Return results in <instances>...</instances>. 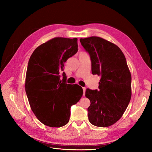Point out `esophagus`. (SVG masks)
Masks as SVG:
<instances>
[{"label": "esophagus", "instance_id": "esophagus-1", "mask_svg": "<svg viewBox=\"0 0 152 152\" xmlns=\"http://www.w3.org/2000/svg\"><path fill=\"white\" fill-rule=\"evenodd\" d=\"M82 89H83V96H84V95H85V92H86V87H82Z\"/></svg>", "mask_w": 152, "mask_h": 152}]
</instances>
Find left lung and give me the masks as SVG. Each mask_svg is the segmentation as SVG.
Listing matches in <instances>:
<instances>
[{
	"mask_svg": "<svg viewBox=\"0 0 152 152\" xmlns=\"http://www.w3.org/2000/svg\"><path fill=\"white\" fill-rule=\"evenodd\" d=\"M89 54L93 75L101 77L98 89H87L86 96L91 124L108 127L117 122L126 111L131 98V75L126 59L117 45L98 37L80 39Z\"/></svg>",
	"mask_w": 152,
	"mask_h": 152,
	"instance_id": "obj_1",
	"label": "left lung"
}]
</instances>
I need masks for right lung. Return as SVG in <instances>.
Listing matches in <instances>:
<instances>
[{"label": "right lung", "mask_w": 152, "mask_h": 152, "mask_svg": "<svg viewBox=\"0 0 152 152\" xmlns=\"http://www.w3.org/2000/svg\"><path fill=\"white\" fill-rule=\"evenodd\" d=\"M77 51V38L56 37L39 45L30 58L25 91L31 110L45 126L66 125L71 107L83 94L79 85L66 84V76L63 72L64 63Z\"/></svg>", "instance_id": "right-lung-1"}]
</instances>
